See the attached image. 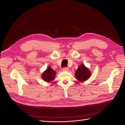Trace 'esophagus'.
<instances>
[{"mask_svg":"<svg viewBox=\"0 0 125 125\" xmlns=\"http://www.w3.org/2000/svg\"><path fill=\"white\" fill-rule=\"evenodd\" d=\"M62 70L64 71H68L69 70V68L68 67H64L63 68Z\"/></svg>","mask_w":125,"mask_h":125,"instance_id":"1","label":"esophagus"}]
</instances>
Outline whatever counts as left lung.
Listing matches in <instances>:
<instances>
[{"label":"left lung","instance_id":"obj_1","mask_svg":"<svg viewBox=\"0 0 125 125\" xmlns=\"http://www.w3.org/2000/svg\"><path fill=\"white\" fill-rule=\"evenodd\" d=\"M91 72L84 64H81L75 71V76L77 80L80 82H84L90 77Z\"/></svg>","mask_w":125,"mask_h":125}]
</instances>
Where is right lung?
I'll return each instance as SVG.
<instances>
[{"label": "right lung", "instance_id": "right-lung-1", "mask_svg": "<svg viewBox=\"0 0 125 125\" xmlns=\"http://www.w3.org/2000/svg\"><path fill=\"white\" fill-rule=\"evenodd\" d=\"M56 74V73L54 70H52L50 67H48L47 70H45L42 74V77L44 81L50 82L54 80Z\"/></svg>", "mask_w": 125, "mask_h": 125}]
</instances>
